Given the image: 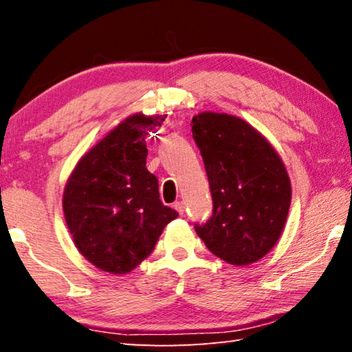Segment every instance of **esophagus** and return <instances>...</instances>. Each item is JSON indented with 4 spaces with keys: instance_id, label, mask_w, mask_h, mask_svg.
<instances>
[{
    "instance_id": "esophagus-1",
    "label": "esophagus",
    "mask_w": 352,
    "mask_h": 352,
    "mask_svg": "<svg viewBox=\"0 0 352 352\" xmlns=\"http://www.w3.org/2000/svg\"><path fill=\"white\" fill-rule=\"evenodd\" d=\"M172 206H174V210H175L178 214H180V216H183V214H184V205H183V201H175V204L172 205Z\"/></svg>"
}]
</instances>
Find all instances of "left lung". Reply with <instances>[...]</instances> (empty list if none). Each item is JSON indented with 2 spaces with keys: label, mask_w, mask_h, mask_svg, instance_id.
Segmentation results:
<instances>
[{
  "label": "left lung",
  "mask_w": 352,
  "mask_h": 352,
  "mask_svg": "<svg viewBox=\"0 0 352 352\" xmlns=\"http://www.w3.org/2000/svg\"><path fill=\"white\" fill-rule=\"evenodd\" d=\"M190 126L212 197V216L195 231L217 258L253 264L276 245L289 214L292 186L283 160L241 118L204 111Z\"/></svg>",
  "instance_id": "obj_1"
}]
</instances>
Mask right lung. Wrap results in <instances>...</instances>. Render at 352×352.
<instances>
[{"mask_svg": "<svg viewBox=\"0 0 352 352\" xmlns=\"http://www.w3.org/2000/svg\"><path fill=\"white\" fill-rule=\"evenodd\" d=\"M166 115L129 116L76 164L63 190V212L74 245L98 269L124 275L153 252L178 212L160 200L146 168V136Z\"/></svg>", "mask_w": 352, "mask_h": 352, "instance_id": "right-lung-1", "label": "right lung"}]
</instances>
